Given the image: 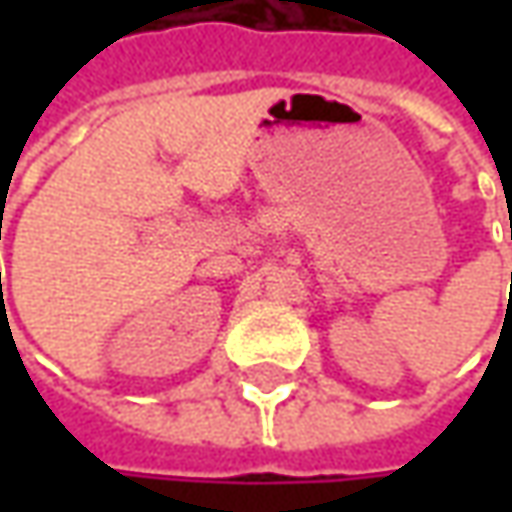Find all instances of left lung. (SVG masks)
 <instances>
[{
	"mask_svg": "<svg viewBox=\"0 0 512 512\" xmlns=\"http://www.w3.org/2000/svg\"><path fill=\"white\" fill-rule=\"evenodd\" d=\"M510 236H512V230H510Z\"/></svg>",
	"mask_w": 512,
	"mask_h": 512,
	"instance_id": "1",
	"label": "left lung"
}]
</instances>
